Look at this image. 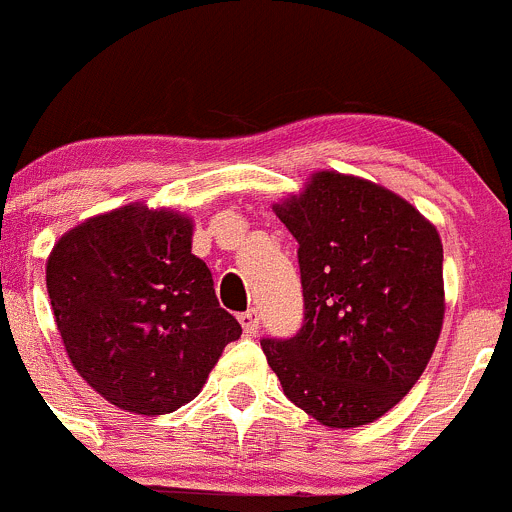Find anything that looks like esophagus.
I'll return each mask as SVG.
<instances>
[{
	"label": "esophagus",
	"mask_w": 512,
	"mask_h": 512,
	"mask_svg": "<svg viewBox=\"0 0 512 512\" xmlns=\"http://www.w3.org/2000/svg\"><path fill=\"white\" fill-rule=\"evenodd\" d=\"M240 326L247 336H255V333L260 331V313H257V310H247V313H242Z\"/></svg>",
	"instance_id": "esophagus-1"
}]
</instances>
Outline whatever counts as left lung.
Returning a JSON list of instances; mask_svg holds the SVG:
<instances>
[{
    "label": "left lung",
    "mask_w": 512,
    "mask_h": 512,
    "mask_svg": "<svg viewBox=\"0 0 512 512\" xmlns=\"http://www.w3.org/2000/svg\"><path fill=\"white\" fill-rule=\"evenodd\" d=\"M298 240L305 323L262 341L285 396L331 429L384 417L427 369L444 323L442 240L396 191L315 171L272 204Z\"/></svg>",
    "instance_id": "1"
}]
</instances>
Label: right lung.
<instances>
[{"label":"right lung","mask_w":512,"mask_h":512,"mask_svg":"<svg viewBox=\"0 0 512 512\" xmlns=\"http://www.w3.org/2000/svg\"><path fill=\"white\" fill-rule=\"evenodd\" d=\"M194 219L131 202L62 234L47 257L52 315L73 369L108 404L159 417L189 404L242 336L219 308Z\"/></svg>","instance_id":"1"}]
</instances>
